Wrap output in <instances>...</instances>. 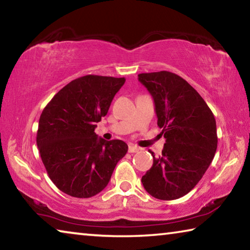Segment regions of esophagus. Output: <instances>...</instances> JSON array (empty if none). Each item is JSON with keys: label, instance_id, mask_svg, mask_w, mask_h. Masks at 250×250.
Wrapping results in <instances>:
<instances>
[{"label": "esophagus", "instance_id": "34e87169", "mask_svg": "<svg viewBox=\"0 0 250 250\" xmlns=\"http://www.w3.org/2000/svg\"><path fill=\"white\" fill-rule=\"evenodd\" d=\"M129 152H130V153H135V152H138L139 150H140V149H139V147L137 146H133V145H129Z\"/></svg>", "mask_w": 250, "mask_h": 250}]
</instances>
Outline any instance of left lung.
Listing matches in <instances>:
<instances>
[{"label": "left lung", "instance_id": "1", "mask_svg": "<svg viewBox=\"0 0 250 250\" xmlns=\"http://www.w3.org/2000/svg\"><path fill=\"white\" fill-rule=\"evenodd\" d=\"M153 97L158 125L166 138L162 155L142 176L146 191L158 200L188 194L204 175L217 149L216 121L201 95L171 71L139 74Z\"/></svg>", "mask_w": 250, "mask_h": 250}]
</instances>
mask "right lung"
<instances>
[{"label": "right lung", "instance_id": "obj_1", "mask_svg": "<svg viewBox=\"0 0 250 250\" xmlns=\"http://www.w3.org/2000/svg\"><path fill=\"white\" fill-rule=\"evenodd\" d=\"M124 78L86 75L62 88L42 112L36 143L46 172L67 195L88 198L108 185L117 163L128 152L121 140L95 133Z\"/></svg>", "mask_w": 250, "mask_h": 250}]
</instances>
